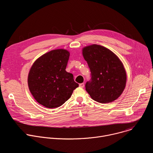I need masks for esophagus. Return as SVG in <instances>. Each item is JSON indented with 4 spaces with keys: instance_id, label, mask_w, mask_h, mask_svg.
<instances>
[{
    "instance_id": "34e87169",
    "label": "esophagus",
    "mask_w": 153,
    "mask_h": 153,
    "mask_svg": "<svg viewBox=\"0 0 153 153\" xmlns=\"http://www.w3.org/2000/svg\"><path fill=\"white\" fill-rule=\"evenodd\" d=\"M79 86H80V87H81V88H83V87L85 86V85H84V83H80V84H79Z\"/></svg>"
}]
</instances>
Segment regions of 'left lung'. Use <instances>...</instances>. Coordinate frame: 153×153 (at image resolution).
<instances>
[{"instance_id": "1", "label": "left lung", "mask_w": 153, "mask_h": 153, "mask_svg": "<svg viewBox=\"0 0 153 153\" xmlns=\"http://www.w3.org/2000/svg\"><path fill=\"white\" fill-rule=\"evenodd\" d=\"M82 55L91 73L86 91L98 103L113 102L126 88L127 74L123 62L111 50L97 44L83 47Z\"/></svg>"}]
</instances>
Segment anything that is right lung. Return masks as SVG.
<instances>
[{"mask_svg":"<svg viewBox=\"0 0 153 153\" xmlns=\"http://www.w3.org/2000/svg\"><path fill=\"white\" fill-rule=\"evenodd\" d=\"M70 52L55 49L42 55L32 64L27 77L29 91L43 106L52 109L62 105L79 86L65 69Z\"/></svg>","mask_w":153,"mask_h":153,"instance_id":"obj_1","label":"right lung"}]
</instances>
